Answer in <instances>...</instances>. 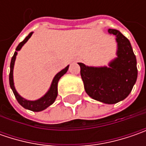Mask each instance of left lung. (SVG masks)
<instances>
[{"instance_id": "left-lung-1", "label": "left lung", "mask_w": 146, "mask_h": 146, "mask_svg": "<svg viewBox=\"0 0 146 146\" xmlns=\"http://www.w3.org/2000/svg\"><path fill=\"white\" fill-rule=\"evenodd\" d=\"M108 32L115 35L117 42V57L108 66L78 64L88 95L102 103L115 104L124 100L136 84L137 58L127 38L115 29H108Z\"/></svg>"}]
</instances>
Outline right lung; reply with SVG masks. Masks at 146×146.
<instances>
[{
    "mask_svg": "<svg viewBox=\"0 0 146 146\" xmlns=\"http://www.w3.org/2000/svg\"><path fill=\"white\" fill-rule=\"evenodd\" d=\"M33 32H30L29 35L26 37L25 39L19 43V44L17 46L16 48V51L14 52V56L12 57L11 59V62H10V72H9V85L10 88L14 93L15 98L17 99L18 102L27 110H29L31 111H35V112H39V111H42L44 110H45L46 108H48L49 106H51L52 104L55 102L57 96H58V83L60 78L62 76H64L65 74L66 73V71L68 70L69 68V65L65 67L63 70H62L61 71H59L58 73L54 76V78L53 79V81L51 83V85L49 87V89L48 90V92L45 93L43 97L40 98L35 100V101H30V100H27L25 98H23V97H21L19 93L17 92L16 88L14 87V62H15V59H16V56L18 54V51H19L20 49L22 48V47L25 44L32 36Z\"/></svg>",
    "mask_w": 146,
    "mask_h": 146,
    "instance_id": "obj_1",
    "label": "right lung"
}]
</instances>
